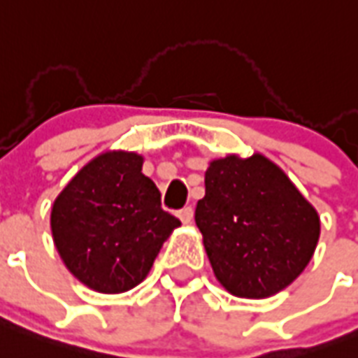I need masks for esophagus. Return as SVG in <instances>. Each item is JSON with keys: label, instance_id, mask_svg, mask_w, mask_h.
<instances>
[{"label": "esophagus", "instance_id": "obj_1", "mask_svg": "<svg viewBox=\"0 0 358 358\" xmlns=\"http://www.w3.org/2000/svg\"><path fill=\"white\" fill-rule=\"evenodd\" d=\"M177 217H179V220H181L182 224H190L194 218V209L192 207H185V209H181L177 213Z\"/></svg>", "mask_w": 358, "mask_h": 358}]
</instances>
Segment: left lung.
Returning <instances> with one entry per match:
<instances>
[{
	"mask_svg": "<svg viewBox=\"0 0 358 358\" xmlns=\"http://www.w3.org/2000/svg\"><path fill=\"white\" fill-rule=\"evenodd\" d=\"M196 226L218 282L245 299L285 289L310 263L321 231L314 205L262 153L210 160Z\"/></svg>",
	"mask_w": 358,
	"mask_h": 358,
	"instance_id": "8db88e82",
	"label": "left lung"
}]
</instances>
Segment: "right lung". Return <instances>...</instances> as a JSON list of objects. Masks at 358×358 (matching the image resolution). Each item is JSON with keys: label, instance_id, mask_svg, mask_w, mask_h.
<instances>
[{"label": "right lung", "instance_id": "obj_1", "mask_svg": "<svg viewBox=\"0 0 358 358\" xmlns=\"http://www.w3.org/2000/svg\"><path fill=\"white\" fill-rule=\"evenodd\" d=\"M134 151L91 159L54 199L50 228L65 267L90 289L123 293L141 284L155 257L181 226L160 207Z\"/></svg>", "mask_w": 358, "mask_h": 358}]
</instances>
